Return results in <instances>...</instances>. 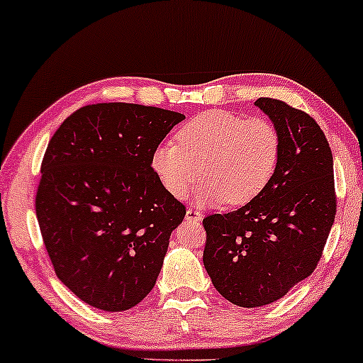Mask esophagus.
I'll return each instance as SVG.
<instances>
[{"label": "esophagus", "instance_id": "esophagus-1", "mask_svg": "<svg viewBox=\"0 0 363 363\" xmlns=\"http://www.w3.org/2000/svg\"><path fill=\"white\" fill-rule=\"evenodd\" d=\"M185 218H186L188 221H201V220H203L201 213L196 211V210H193V208H188Z\"/></svg>", "mask_w": 363, "mask_h": 363}]
</instances>
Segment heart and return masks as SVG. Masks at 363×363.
Returning a JSON list of instances; mask_svg holds the SVG:
<instances>
[{
    "label": "heart",
    "mask_w": 363,
    "mask_h": 363,
    "mask_svg": "<svg viewBox=\"0 0 363 363\" xmlns=\"http://www.w3.org/2000/svg\"><path fill=\"white\" fill-rule=\"evenodd\" d=\"M281 138L264 118H246L228 111L198 113L178 128L177 143L163 142L152 153V170L163 188L183 198L193 182L201 205L241 206L269 186L279 165Z\"/></svg>",
    "instance_id": "b5f03b06"
}]
</instances>
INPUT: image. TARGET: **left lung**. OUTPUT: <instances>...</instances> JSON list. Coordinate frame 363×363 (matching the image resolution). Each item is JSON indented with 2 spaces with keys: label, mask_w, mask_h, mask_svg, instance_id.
Instances as JSON below:
<instances>
[{
  "label": "left lung",
  "mask_w": 363,
  "mask_h": 363,
  "mask_svg": "<svg viewBox=\"0 0 363 363\" xmlns=\"http://www.w3.org/2000/svg\"><path fill=\"white\" fill-rule=\"evenodd\" d=\"M281 138L279 165L255 201L203 220V264L220 294L240 307L284 297L315 269L335 218L329 142L306 112L276 99L255 102Z\"/></svg>",
  "instance_id": "1"
}]
</instances>
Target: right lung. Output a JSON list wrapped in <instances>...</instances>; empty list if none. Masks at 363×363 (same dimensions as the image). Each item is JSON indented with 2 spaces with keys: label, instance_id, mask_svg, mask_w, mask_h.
<instances>
[{
  "label": "right lung",
  "instance_id": "obj_1",
  "mask_svg": "<svg viewBox=\"0 0 363 363\" xmlns=\"http://www.w3.org/2000/svg\"><path fill=\"white\" fill-rule=\"evenodd\" d=\"M180 112L108 102L79 108L44 153L36 216L62 284L96 309L122 312L155 286L185 206L152 170Z\"/></svg>",
  "mask_w": 363,
  "mask_h": 363
}]
</instances>
